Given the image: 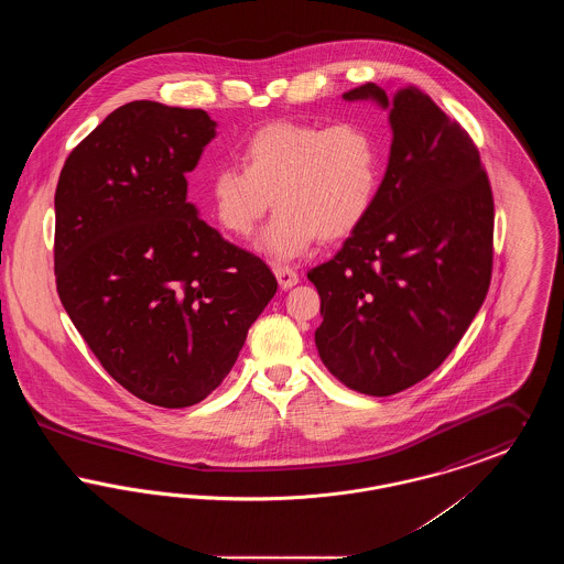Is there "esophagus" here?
Segmentation results:
<instances>
[{"instance_id": "obj_1", "label": "esophagus", "mask_w": 564, "mask_h": 564, "mask_svg": "<svg viewBox=\"0 0 564 564\" xmlns=\"http://www.w3.org/2000/svg\"><path fill=\"white\" fill-rule=\"evenodd\" d=\"M274 274H276L279 285L283 290H290V288H294L295 283H297V272L292 267H288V264H274Z\"/></svg>"}]
</instances>
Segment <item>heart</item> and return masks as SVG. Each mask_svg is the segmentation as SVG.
Segmentation results:
<instances>
[{"mask_svg": "<svg viewBox=\"0 0 564 564\" xmlns=\"http://www.w3.org/2000/svg\"><path fill=\"white\" fill-rule=\"evenodd\" d=\"M242 166L224 164L209 182L219 226L247 239L269 214L260 247L294 258L313 242L349 237L375 207L387 154L378 134L359 120L270 122L245 139Z\"/></svg>", "mask_w": 564, "mask_h": 564, "instance_id": "obj_1", "label": "heart"}]
</instances>
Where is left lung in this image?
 <instances>
[{
	"mask_svg": "<svg viewBox=\"0 0 564 564\" xmlns=\"http://www.w3.org/2000/svg\"><path fill=\"white\" fill-rule=\"evenodd\" d=\"M391 108V156L375 207L308 270L322 297L325 368L366 395L437 370L482 306L492 274V189L469 133L419 88L393 101L368 82L343 95Z\"/></svg>",
	"mask_w": 564,
	"mask_h": 564,
	"instance_id": "1",
	"label": "left lung"
}]
</instances>
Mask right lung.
<instances>
[{"label": "right lung", "instance_id": "right-lung-1", "mask_svg": "<svg viewBox=\"0 0 564 564\" xmlns=\"http://www.w3.org/2000/svg\"><path fill=\"white\" fill-rule=\"evenodd\" d=\"M214 137L203 109L131 101L72 150L54 192L58 297L106 372L161 408L205 400L276 292L267 262L188 203Z\"/></svg>", "mask_w": 564, "mask_h": 564}]
</instances>
